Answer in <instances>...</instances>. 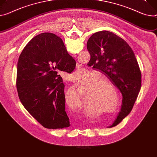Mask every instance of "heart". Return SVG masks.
<instances>
[{
	"label": "heart",
	"instance_id": "b5f03b06",
	"mask_svg": "<svg viewBox=\"0 0 157 157\" xmlns=\"http://www.w3.org/2000/svg\"><path fill=\"white\" fill-rule=\"evenodd\" d=\"M86 73L84 69H78L71 75L72 79L75 82L81 81L86 75ZM99 75L96 72L91 73L88 80L92 81L88 86V88L84 94L85 104L84 105L85 117L89 118L97 117V111L101 107L113 108V103L109 99L108 94V87L113 88V84L107 78H99ZM76 101H78L77 98ZM66 103L72 107L70 103L66 101Z\"/></svg>",
	"mask_w": 157,
	"mask_h": 157
}]
</instances>
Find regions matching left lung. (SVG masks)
I'll list each match as a JSON object with an SVG mask.
<instances>
[{
    "instance_id": "left-lung-1",
    "label": "left lung",
    "mask_w": 157,
    "mask_h": 157,
    "mask_svg": "<svg viewBox=\"0 0 157 157\" xmlns=\"http://www.w3.org/2000/svg\"><path fill=\"white\" fill-rule=\"evenodd\" d=\"M89 66L105 75L121 93V111L109 128L118 124L132 111L141 88V75L133 51L112 32L99 31L88 39Z\"/></svg>"
}]
</instances>
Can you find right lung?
Wrapping results in <instances>:
<instances>
[{
    "label": "right lung",
    "mask_w": 157,
    "mask_h": 157,
    "mask_svg": "<svg viewBox=\"0 0 157 157\" xmlns=\"http://www.w3.org/2000/svg\"><path fill=\"white\" fill-rule=\"evenodd\" d=\"M75 67L76 61L63 40L49 33L33 37L19 56L16 86L20 101L46 128L70 126L65 111L64 84L59 73H71Z\"/></svg>",
    "instance_id": "obj_1"
}]
</instances>
